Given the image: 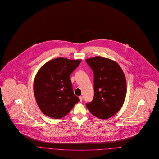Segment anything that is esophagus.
Returning a JSON list of instances; mask_svg holds the SVG:
<instances>
[{"instance_id": "34e87169", "label": "esophagus", "mask_w": 159, "mask_h": 159, "mask_svg": "<svg viewBox=\"0 0 159 159\" xmlns=\"http://www.w3.org/2000/svg\"><path fill=\"white\" fill-rule=\"evenodd\" d=\"M79 99H80V102H82L83 100L82 96H79Z\"/></svg>"}]
</instances>
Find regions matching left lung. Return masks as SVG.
Wrapping results in <instances>:
<instances>
[{
    "mask_svg": "<svg viewBox=\"0 0 159 159\" xmlns=\"http://www.w3.org/2000/svg\"><path fill=\"white\" fill-rule=\"evenodd\" d=\"M94 74V98L86 107L96 117L106 120L121 109L127 93L125 75L112 60L96 56L86 60Z\"/></svg>",
    "mask_w": 159,
    "mask_h": 159,
    "instance_id": "left-lung-1",
    "label": "left lung"
}]
</instances>
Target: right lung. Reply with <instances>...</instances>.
Returning a JSON list of instances; mask_svg holds the SVG:
<instances>
[{
	"label": "right lung",
	"mask_w": 159,
	"mask_h": 159,
	"mask_svg": "<svg viewBox=\"0 0 159 159\" xmlns=\"http://www.w3.org/2000/svg\"><path fill=\"white\" fill-rule=\"evenodd\" d=\"M80 62V59L59 57L50 60L38 70L34 92L39 108L45 115L61 118L80 101L73 93L70 76Z\"/></svg>",
	"instance_id": "obj_1"
}]
</instances>
